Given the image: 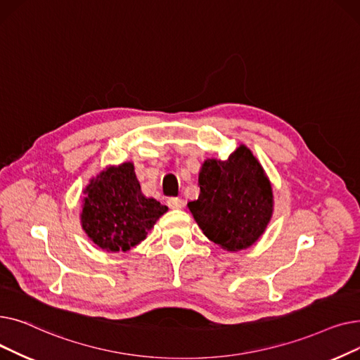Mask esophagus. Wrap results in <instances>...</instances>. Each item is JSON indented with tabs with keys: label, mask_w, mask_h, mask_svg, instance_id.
I'll use <instances>...</instances> for the list:
<instances>
[{
	"label": "esophagus",
	"mask_w": 360,
	"mask_h": 360,
	"mask_svg": "<svg viewBox=\"0 0 360 360\" xmlns=\"http://www.w3.org/2000/svg\"><path fill=\"white\" fill-rule=\"evenodd\" d=\"M167 207L169 209H172V210H178V209H182V207L185 205V202H184V200L182 198H178V197H170V198H167Z\"/></svg>",
	"instance_id": "34e87169"
}]
</instances>
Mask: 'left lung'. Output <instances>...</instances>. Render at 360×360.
I'll use <instances>...</instances> for the list:
<instances>
[{"label":"left lung","instance_id":"8db88e82","mask_svg":"<svg viewBox=\"0 0 360 360\" xmlns=\"http://www.w3.org/2000/svg\"><path fill=\"white\" fill-rule=\"evenodd\" d=\"M200 195L188 207L202 233L223 250H247L266 231L273 191L251 150L239 146L226 160H205Z\"/></svg>","mask_w":360,"mask_h":360}]
</instances>
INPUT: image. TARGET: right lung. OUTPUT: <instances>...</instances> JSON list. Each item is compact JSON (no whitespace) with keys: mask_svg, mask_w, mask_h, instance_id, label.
Listing matches in <instances>:
<instances>
[{"mask_svg":"<svg viewBox=\"0 0 360 360\" xmlns=\"http://www.w3.org/2000/svg\"><path fill=\"white\" fill-rule=\"evenodd\" d=\"M84 194L82 226L89 238L108 252H125L136 247L167 210L155 198L141 194L129 162L103 170Z\"/></svg>","mask_w":360,"mask_h":360,"instance_id":"obj_1","label":"right lung"}]
</instances>
